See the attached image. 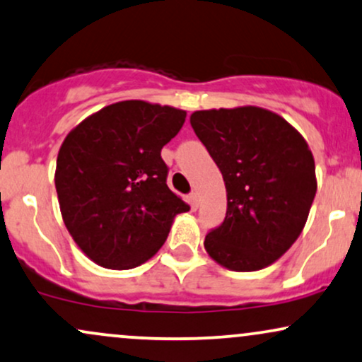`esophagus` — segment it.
Here are the masks:
<instances>
[{"label": "esophagus", "mask_w": 362, "mask_h": 362, "mask_svg": "<svg viewBox=\"0 0 362 362\" xmlns=\"http://www.w3.org/2000/svg\"><path fill=\"white\" fill-rule=\"evenodd\" d=\"M188 203H189L191 209H198V204H199L198 194H196V193H189V196H188Z\"/></svg>", "instance_id": "34e87169"}]
</instances>
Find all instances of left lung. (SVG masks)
<instances>
[{"mask_svg":"<svg viewBox=\"0 0 362 362\" xmlns=\"http://www.w3.org/2000/svg\"><path fill=\"white\" fill-rule=\"evenodd\" d=\"M191 127L223 174L226 216L204 238L213 260L255 272L279 260L304 228L315 164L304 137L260 107L196 110Z\"/></svg>","mask_w":362,"mask_h":362,"instance_id":"obj_1","label":"left lung"}]
</instances>
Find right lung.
<instances>
[{
  "instance_id": "1",
  "label": "right lung",
  "mask_w": 362,
  "mask_h": 362,
  "mask_svg": "<svg viewBox=\"0 0 362 362\" xmlns=\"http://www.w3.org/2000/svg\"><path fill=\"white\" fill-rule=\"evenodd\" d=\"M185 119L174 107L124 100L65 137L57 158L58 203L69 233L97 265L139 267L166 242L174 216L189 209L168 188L160 158Z\"/></svg>"
}]
</instances>
